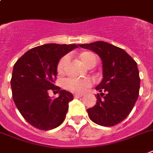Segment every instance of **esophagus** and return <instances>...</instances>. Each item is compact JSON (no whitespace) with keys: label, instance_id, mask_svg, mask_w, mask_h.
Listing matches in <instances>:
<instances>
[{"label":"esophagus","instance_id":"1","mask_svg":"<svg viewBox=\"0 0 153 153\" xmlns=\"http://www.w3.org/2000/svg\"><path fill=\"white\" fill-rule=\"evenodd\" d=\"M82 95H83L82 94H74V98H79V97H82Z\"/></svg>","mask_w":153,"mask_h":153}]
</instances>
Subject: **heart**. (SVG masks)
Segmentation results:
<instances>
[{"label":"heart","instance_id":"1","mask_svg":"<svg viewBox=\"0 0 153 153\" xmlns=\"http://www.w3.org/2000/svg\"><path fill=\"white\" fill-rule=\"evenodd\" d=\"M79 58L82 62L87 66H89L93 63H96L97 62L96 56L89 51H85L81 53L79 55ZM66 61H67V57L64 56L58 62V66H57V72L59 74L63 73ZM91 84L92 80L90 78H84V79L67 78L64 79L62 82V86L65 89L71 92H77V93H82L85 91L87 88H89L91 86Z\"/></svg>","mask_w":153,"mask_h":153}]
</instances>
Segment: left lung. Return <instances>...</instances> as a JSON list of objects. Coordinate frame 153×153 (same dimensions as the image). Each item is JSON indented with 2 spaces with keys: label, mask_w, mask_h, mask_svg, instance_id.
I'll return each instance as SVG.
<instances>
[{
  "label": "left lung",
  "mask_w": 153,
  "mask_h": 153,
  "mask_svg": "<svg viewBox=\"0 0 153 153\" xmlns=\"http://www.w3.org/2000/svg\"><path fill=\"white\" fill-rule=\"evenodd\" d=\"M100 56L102 80L95 89L96 104L87 109L90 119L104 127L116 125L132 110L139 96L140 79L136 61L123 49L105 42L80 44Z\"/></svg>",
  "instance_id": "obj_1"
}]
</instances>
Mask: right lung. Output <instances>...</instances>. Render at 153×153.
Instances as JSON below:
<instances>
[{
  "label": "right lung",
  "mask_w": 153,
  "mask_h": 153,
  "mask_svg": "<svg viewBox=\"0 0 153 153\" xmlns=\"http://www.w3.org/2000/svg\"><path fill=\"white\" fill-rule=\"evenodd\" d=\"M79 46L75 44H45L31 49L16 62L11 88L17 109L28 123L40 130L61 125L73 95L53 84L60 58ZM58 93L52 99L48 92Z\"/></svg>",
  "instance_id": "1"
}]
</instances>
